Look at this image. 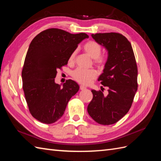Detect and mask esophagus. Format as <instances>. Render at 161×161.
I'll list each match as a JSON object with an SVG mask.
<instances>
[{
  "instance_id": "obj_1",
  "label": "esophagus",
  "mask_w": 161,
  "mask_h": 161,
  "mask_svg": "<svg viewBox=\"0 0 161 161\" xmlns=\"http://www.w3.org/2000/svg\"><path fill=\"white\" fill-rule=\"evenodd\" d=\"M80 88V90H85V89H86V88L85 86H82V85H81Z\"/></svg>"
}]
</instances>
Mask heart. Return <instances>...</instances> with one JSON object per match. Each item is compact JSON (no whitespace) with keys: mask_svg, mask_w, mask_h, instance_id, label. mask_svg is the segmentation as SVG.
Segmentation results:
<instances>
[{"mask_svg":"<svg viewBox=\"0 0 161 161\" xmlns=\"http://www.w3.org/2000/svg\"><path fill=\"white\" fill-rule=\"evenodd\" d=\"M84 50L85 51L88 56L91 59H95V63L98 66L102 67L104 66L105 64L106 59L103 56H100L102 52V47L98 43L94 42V41H90L84 44L83 47ZM77 51L75 50L69 57L68 61L70 63H73L75 57H76ZM73 77L75 80H76L77 82L87 84L90 81L96 77V73L93 70H85L82 68H77L76 70H74L72 73Z\"/></svg>","mask_w":161,"mask_h":161,"instance_id":"obj_1","label":"heart"}]
</instances>
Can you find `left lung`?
<instances>
[{"label":"left lung","mask_w":161,"mask_h":161,"mask_svg":"<svg viewBox=\"0 0 161 161\" xmlns=\"http://www.w3.org/2000/svg\"><path fill=\"white\" fill-rule=\"evenodd\" d=\"M91 36L108 52V58L98 81L108 88L107 95L92 90L93 99L87 111L94 120L109 125L127 114L138 89V69L131 44L119 33L92 34Z\"/></svg>","instance_id":"1"}]
</instances>
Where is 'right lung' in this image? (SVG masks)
Here are the masks:
<instances>
[{
    "label": "right lung",
    "instance_id": "1",
    "mask_svg": "<svg viewBox=\"0 0 161 161\" xmlns=\"http://www.w3.org/2000/svg\"><path fill=\"white\" fill-rule=\"evenodd\" d=\"M88 38L85 33L70 34L50 28L37 35L30 44L22 70L23 89L30 114L44 124L61 118L67 104L80 86L72 80L55 83L57 70L68 64L78 44Z\"/></svg>",
    "mask_w": 161,
    "mask_h": 161
}]
</instances>
